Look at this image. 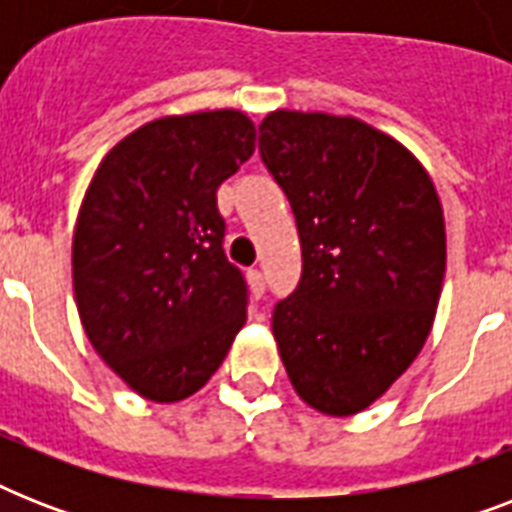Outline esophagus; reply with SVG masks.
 I'll return each mask as SVG.
<instances>
[{
  "instance_id": "34e87169",
  "label": "esophagus",
  "mask_w": 512,
  "mask_h": 512,
  "mask_svg": "<svg viewBox=\"0 0 512 512\" xmlns=\"http://www.w3.org/2000/svg\"><path fill=\"white\" fill-rule=\"evenodd\" d=\"M247 279H249V287H252V295L263 297V292H265L263 271H260V268H252V271L247 273Z\"/></svg>"
}]
</instances>
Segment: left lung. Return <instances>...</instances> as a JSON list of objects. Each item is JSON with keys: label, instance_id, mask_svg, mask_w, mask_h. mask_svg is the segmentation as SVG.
<instances>
[{"label": "left lung", "instance_id": "left-lung-1", "mask_svg": "<svg viewBox=\"0 0 512 512\" xmlns=\"http://www.w3.org/2000/svg\"><path fill=\"white\" fill-rule=\"evenodd\" d=\"M260 156L303 247L300 284L273 308L289 382L316 412H364L436 319L446 271L436 185L409 148L356 116L271 111Z\"/></svg>", "mask_w": 512, "mask_h": 512}]
</instances>
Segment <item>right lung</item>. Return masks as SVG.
Returning a JSON list of instances; mask_svg holds the SVG:
<instances>
[{
  "instance_id": "obj_1",
  "label": "right lung",
  "mask_w": 512,
  "mask_h": 512,
  "mask_svg": "<svg viewBox=\"0 0 512 512\" xmlns=\"http://www.w3.org/2000/svg\"><path fill=\"white\" fill-rule=\"evenodd\" d=\"M252 151L255 124L241 111L162 116L119 140L84 191L71 244L79 319L148 401L204 388L247 321L215 193Z\"/></svg>"
}]
</instances>
